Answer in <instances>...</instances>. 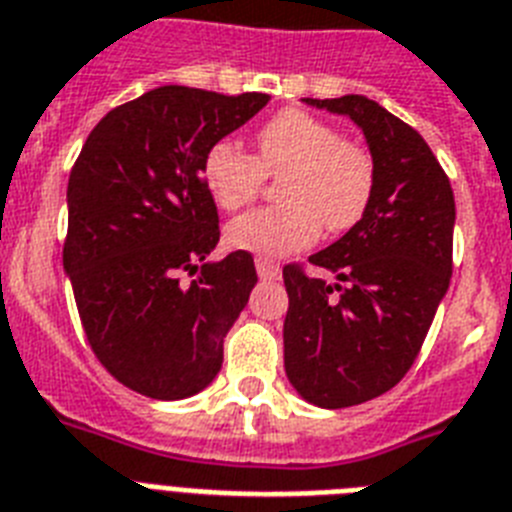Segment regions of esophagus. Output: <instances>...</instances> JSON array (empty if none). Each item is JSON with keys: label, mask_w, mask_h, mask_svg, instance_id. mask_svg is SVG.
<instances>
[{"label": "esophagus", "mask_w": 512, "mask_h": 512, "mask_svg": "<svg viewBox=\"0 0 512 512\" xmlns=\"http://www.w3.org/2000/svg\"><path fill=\"white\" fill-rule=\"evenodd\" d=\"M255 265H257V276H260V278H278V276H281V265H278V260H273V257L257 255Z\"/></svg>", "instance_id": "1"}]
</instances>
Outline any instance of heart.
I'll return each instance as SVG.
<instances>
[{
	"label": "heart",
	"mask_w": 512,
	"mask_h": 512,
	"mask_svg": "<svg viewBox=\"0 0 512 512\" xmlns=\"http://www.w3.org/2000/svg\"><path fill=\"white\" fill-rule=\"evenodd\" d=\"M255 144V155H249L220 139L202 157V181L223 210L255 202L268 176H281V205L231 220L228 242L234 247L284 255L313 244L323 228L344 234L360 223L376 189L371 149L299 107L265 120Z\"/></svg>",
	"instance_id": "1"
}]
</instances>
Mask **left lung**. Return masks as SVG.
Returning <instances> with one entry per match:
<instances>
[{
	"label": "left lung",
	"instance_id": "left-lung-1",
	"mask_svg": "<svg viewBox=\"0 0 512 512\" xmlns=\"http://www.w3.org/2000/svg\"><path fill=\"white\" fill-rule=\"evenodd\" d=\"M350 115L376 162V189L357 226L307 257L336 284L284 265L286 376L307 402L350 407L389 392L413 368L452 276L455 197L413 126L360 94L305 99Z\"/></svg>",
	"mask_w": 512,
	"mask_h": 512
}]
</instances>
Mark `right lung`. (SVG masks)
I'll return each instance as SVG.
<instances>
[{
    "label": "right lung",
    "instance_id": "right-lung-1",
    "mask_svg": "<svg viewBox=\"0 0 512 512\" xmlns=\"http://www.w3.org/2000/svg\"><path fill=\"white\" fill-rule=\"evenodd\" d=\"M268 99L160 86L107 112L70 170L62 265L83 334L107 373L144 397L205 389L257 284L247 249L205 263L220 226L202 157Z\"/></svg>",
    "mask_w": 512,
    "mask_h": 512
}]
</instances>
